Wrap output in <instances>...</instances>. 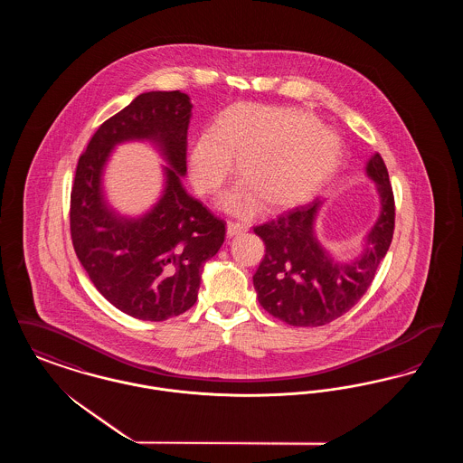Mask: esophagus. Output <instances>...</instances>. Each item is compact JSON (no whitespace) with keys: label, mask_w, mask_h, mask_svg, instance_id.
Listing matches in <instances>:
<instances>
[{"label":"esophagus","mask_w":463,"mask_h":463,"mask_svg":"<svg viewBox=\"0 0 463 463\" xmlns=\"http://www.w3.org/2000/svg\"><path fill=\"white\" fill-rule=\"evenodd\" d=\"M246 229H248V227H246L244 223H241V222H227V234H229V236H238V234H242V232H246Z\"/></svg>","instance_id":"34e87169"}]
</instances>
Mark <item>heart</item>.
Listing matches in <instances>:
<instances>
[{
  "label": "heart",
  "mask_w": 463,
  "mask_h": 463,
  "mask_svg": "<svg viewBox=\"0 0 463 463\" xmlns=\"http://www.w3.org/2000/svg\"><path fill=\"white\" fill-rule=\"evenodd\" d=\"M232 155L240 157L244 185L227 196L225 206L246 212L257 198L265 208L310 198L335 174L342 149L304 110L232 106L191 146V176L201 194H217L232 176Z\"/></svg>",
  "instance_id": "b5f03b06"
}]
</instances>
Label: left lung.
<instances>
[{
    "instance_id": "8db88e82",
    "label": "left lung",
    "mask_w": 463,
    "mask_h": 463,
    "mask_svg": "<svg viewBox=\"0 0 463 463\" xmlns=\"http://www.w3.org/2000/svg\"><path fill=\"white\" fill-rule=\"evenodd\" d=\"M366 170L378 185L382 213L363 257L351 264L333 262L314 236L312 227L321 199L253 227L265 244L253 287L270 316L291 326H323L349 312L372 287L376 269L392 242L396 204L380 153L372 156Z\"/></svg>"
}]
</instances>
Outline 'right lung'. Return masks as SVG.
<instances>
[{"instance_id":"obj_1","label":"right lung","mask_w":463,"mask_h":463,"mask_svg":"<svg viewBox=\"0 0 463 463\" xmlns=\"http://www.w3.org/2000/svg\"><path fill=\"white\" fill-rule=\"evenodd\" d=\"M191 108L178 90L138 95L93 133L71 189L69 227L80 262L108 302L142 321H165L193 307L203 265L225 238V222L180 184ZM130 137L155 139L173 165L164 198L138 222L118 220L99 194L109 149Z\"/></svg>"}]
</instances>
